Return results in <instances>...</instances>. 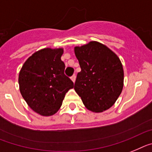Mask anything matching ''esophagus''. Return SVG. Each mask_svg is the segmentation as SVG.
<instances>
[{
	"label": "esophagus",
	"mask_w": 152,
	"mask_h": 152,
	"mask_svg": "<svg viewBox=\"0 0 152 152\" xmlns=\"http://www.w3.org/2000/svg\"><path fill=\"white\" fill-rule=\"evenodd\" d=\"M76 75H72V76H71V80H72V81L73 82V83H75V81H76Z\"/></svg>",
	"instance_id": "1"
}]
</instances>
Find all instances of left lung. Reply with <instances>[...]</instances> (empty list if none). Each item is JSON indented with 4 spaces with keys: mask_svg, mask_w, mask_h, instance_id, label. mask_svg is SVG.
I'll return each instance as SVG.
<instances>
[{
    "mask_svg": "<svg viewBox=\"0 0 152 152\" xmlns=\"http://www.w3.org/2000/svg\"><path fill=\"white\" fill-rule=\"evenodd\" d=\"M74 52L81 68L75 91L89 110H107L114 105L123 88L124 71L119 58L105 45L96 41L76 47Z\"/></svg>",
    "mask_w": 152,
    "mask_h": 152,
    "instance_id": "8db88e82",
    "label": "left lung"
}]
</instances>
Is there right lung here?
<instances>
[{
  "instance_id": "1",
  "label": "right lung",
  "mask_w": 152,
  "mask_h": 152,
  "mask_svg": "<svg viewBox=\"0 0 152 152\" xmlns=\"http://www.w3.org/2000/svg\"><path fill=\"white\" fill-rule=\"evenodd\" d=\"M63 49L45 48L32 54L19 73L20 91L31 109L43 116L54 115L74 85L64 74Z\"/></svg>"
}]
</instances>
